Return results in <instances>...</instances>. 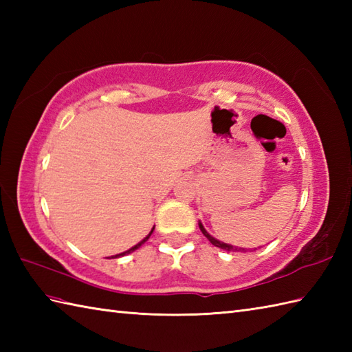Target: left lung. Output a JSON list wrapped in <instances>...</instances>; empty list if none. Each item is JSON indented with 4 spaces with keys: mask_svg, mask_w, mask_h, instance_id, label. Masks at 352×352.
Returning <instances> with one entry per match:
<instances>
[{
    "mask_svg": "<svg viewBox=\"0 0 352 352\" xmlns=\"http://www.w3.org/2000/svg\"><path fill=\"white\" fill-rule=\"evenodd\" d=\"M198 226H199V230H201V233H203L208 241H210V243L212 245H214V246H218V248H221V250H223V251H230V252H248V251H256L257 248H252V250H246V248H241V246H234V245H230V243H223V242H221V241H218V239H214L213 236H210V233H207V230L204 228V226L201 222H198Z\"/></svg>",
    "mask_w": 352,
    "mask_h": 352,
    "instance_id": "8db88e82",
    "label": "left lung"
}]
</instances>
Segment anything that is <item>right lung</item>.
<instances>
[{
    "instance_id": "right-lung-1",
    "label": "right lung",
    "mask_w": 352,
    "mask_h": 352,
    "mask_svg": "<svg viewBox=\"0 0 352 352\" xmlns=\"http://www.w3.org/2000/svg\"><path fill=\"white\" fill-rule=\"evenodd\" d=\"M153 231H154V227L151 228V231H149V233H148V236L146 237H144V239H142V241L139 242V243H136V245H134V246H131V248L130 250H126V251H124V252H121V254H116V256H111V258H118V257H124V256H126V254H130V252H133V251H136L138 248H139V246H142V245H144L146 241H148V239H149V236H151L153 234Z\"/></svg>"
}]
</instances>
